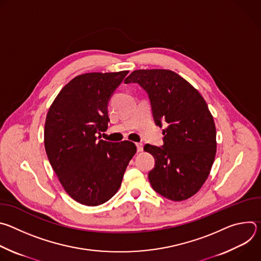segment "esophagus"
I'll return each mask as SVG.
<instances>
[{
	"label": "esophagus",
	"instance_id": "esophagus-1",
	"mask_svg": "<svg viewBox=\"0 0 261 261\" xmlns=\"http://www.w3.org/2000/svg\"><path fill=\"white\" fill-rule=\"evenodd\" d=\"M136 147H137V152H141V151L143 150L142 143H140V142H137V143H136Z\"/></svg>",
	"mask_w": 261,
	"mask_h": 261
}]
</instances>
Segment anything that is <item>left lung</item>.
<instances>
[{"instance_id": "8db88e82", "label": "left lung", "mask_w": 261, "mask_h": 261, "mask_svg": "<svg viewBox=\"0 0 261 261\" xmlns=\"http://www.w3.org/2000/svg\"><path fill=\"white\" fill-rule=\"evenodd\" d=\"M138 84L150 99L153 118L163 129V145L145 144L155 158L152 188L173 201L193 196L207 178L216 156V127L202 96L170 70H135L125 84Z\"/></svg>"}]
</instances>
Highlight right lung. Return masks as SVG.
Returning <instances> with one entry per match:
<instances>
[{"label": "right lung", "mask_w": 261, "mask_h": 261, "mask_svg": "<svg viewBox=\"0 0 261 261\" xmlns=\"http://www.w3.org/2000/svg\"><path fill=\"white\" fill-rule=\"evenodd\" d=\"M128 71L86 73L59 93L46 116L44 145L65 191L96 206L113 197L136 153L133 142H110L96 134L107 129V105Z\"/></svg>", "instance_id": "right-lung-1"}]
</instances>
